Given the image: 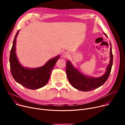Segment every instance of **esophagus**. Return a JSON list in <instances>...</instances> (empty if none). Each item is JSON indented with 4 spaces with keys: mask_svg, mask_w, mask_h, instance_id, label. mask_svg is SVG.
I'll return each mask as SVG.
<instances>
[{
    "mask_svg": "<svg viewBox=\"0 0 125 125\" xmlns=\"http://www.w3.org/2000/svg\"><path fill=\"white\" fill-rule=\"evenodd\" d=\"M63 57H64V58H69V56H69V52H63Z\"/></svg>",
    "mask_w": 125,
    "mask_h": 125,
    "instance_id": "34e87169",
    "label": "esophagus"
}]
</instances>
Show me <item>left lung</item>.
Segmentation results:
<instances>
[{
    "mask_svg": "<svg viewBox=\"0 0 125 125\" xmlns=\"http://www.w3.org/2000/svg\"><path fill=\"white\" fill-rule=\"evenodd\" d=\"M107 37V35L104 33ZM110 45L111 46V43ZM110 61L106 68V73L99 77L87 76L74 68L73 65L69 61L66 62V72L69 82L74 88L82 91L88 92L95 90L103 85L107 80L110 73L113 63V55L112 49H110Z\"/></svg>",
    "mask_w": 125,
    "mask_h": 125,
    "instance_id": "left-lung-1",
    "label": "left lung"
}]
</instances>
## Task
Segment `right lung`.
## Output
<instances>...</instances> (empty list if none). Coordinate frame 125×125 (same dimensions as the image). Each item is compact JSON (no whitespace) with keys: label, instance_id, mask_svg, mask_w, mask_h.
I'll list each match as a JSON object with an SVG mask.
<instances>
[{"label":"right lung","instance_id":"obj_1","mask_svg":"<svg viewBox=\"0 0 125 125\" xmlns=\"http://www.w3.org/2000/svg\"><path fill=\"white\" fill-rule=\"evenodd\" d=\"M18 30L13 42L10 52V63L11 75L14 80L24 87L35 90L44 86L48 82L51 71L60 58V55L49 60L43 66L36 68H27L19 63L16 54V38Z\"/></svg>","mask_w":125,"mask_h":125}]
</instances>
